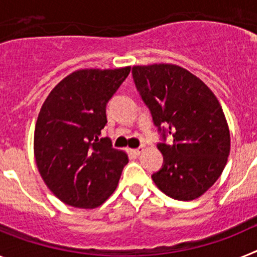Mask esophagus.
I'll use <instances>...</instances> for the list:
<instances>
[{
	"instance_id": "esophagus-1",
	"label": "esophagus",
	"mask_w": 257,
	"mask_h": 257,
	"mask_svg": "<svg viewBox=\"0 0 257 257\" xmlns=\"http://www.w3.org/2000/svg\"><path fill=\"white\" fill-rule=\"evenodd\" d=\"M144 152V148L143 147H140V148H136V149H133V153L135 154V156H140V154Z\"/></svg>"
}]
</instances>
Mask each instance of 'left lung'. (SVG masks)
<instances>
[{"mask_svg":"<svg viewBox=\"0 0 257 257\" xmlns=\"http://www.w3.org/2000/svg\"><path fill=\"white\" fill-rule=\"evenodd\" d=\"M133 77L163 140L157 145L163 154L162 169L152 179L171 198H198L220 178L230 152L219 100L198 77L179 65H135ZM167 133L174 138L171 145L164 143Z\"/></svg>","mask_w":257,"mask_h":257,"instance_id":"left-lung-1","label":"left lung"}]
</instances>
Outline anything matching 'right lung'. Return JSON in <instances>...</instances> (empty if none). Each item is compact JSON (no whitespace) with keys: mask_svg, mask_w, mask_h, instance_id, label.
Masks as SVG:
<instances>
[{"mask_svg":"<svg viewBox=\"0 0 257 257\" xmlns=\"http://www.w3.org/2000/svg\"><path fill=\"white\" fill-rule=\"evenodd\" d=\"M118 69H79L52 88L35 128L38 171L61 202L94 208L117 188L127 154L100 138L105 108L130 73Z\"/></svg>","mask_w":257,"mask_h":257,"instance_id":"add662e5","label":"right lung"}]
</instances>
